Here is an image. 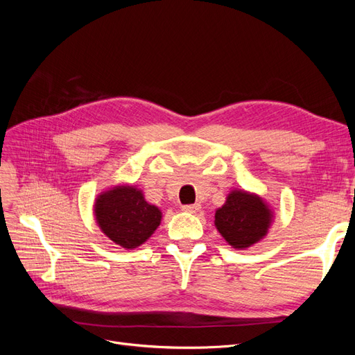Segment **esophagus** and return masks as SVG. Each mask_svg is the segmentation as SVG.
Segmentation results:
<instances>
[{
    "label": "esophagus",
    "instance_id": "esophagus-1",
    "mask_svg": "<svg viewBox=\"0 0 355 355\" xmlns=\"http://www.w3.org/2000/svg\"><path fill=\"white\" fill-rule=\"evenodd\" d=\"M200 204L196 202V204H188V206H182V210L187 211V213H196L200 210Z\"/></svg>",
    "mask_w": 355,
    "mask_h": 355
}]
</instances>
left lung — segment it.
<instances>
[{"label":"left lung","mask_w":355,"mask_h":355,"mask_svg":"<svg viewBox=\"0 0 355 355\" xmlns=\"http://www.w3.org/2000/svg\"><path fill=\"white\" fill-rule=\"evenodd\" d=\"M274 211L262 197L244 189H232L214 213V227L232 249L244 250L259 243L270 231Z\"/></svg>","instance_id":"1"}]
</instances>
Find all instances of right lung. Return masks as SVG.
<instances>
[{"label": "right lung", "instance_id": "add662e5", "mask_svg": "<svg viewBox=\"0 0 355 355\" xmlns=\"http://www.w3.org/2000/svg\"><path fill=\"white\" fill-rule=\"evenodd\" d=\"M93 213L101 231L125 250L149 240L163 219L161 210L145 200L142 189L125 184L101 192Z\"/></svg>", "mask_w": 355, "mask_h": 355}]
</instances>
